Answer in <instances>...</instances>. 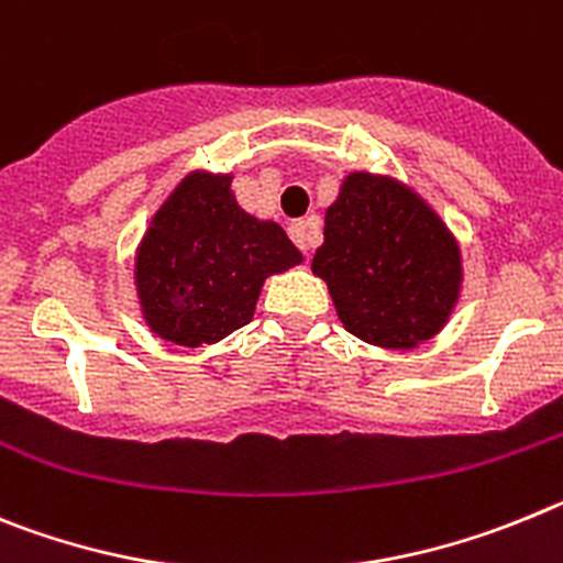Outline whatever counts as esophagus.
I'll return each mask as SVG.
<instances>
[{
	"label": "esophagus",
	"instance_id": "esophagus-1",
	"mask_svg": "<svg viewBox=\"0 0 563 563\" xmlns=\"http://www.w3.org/2000/svg\"><path fill=\"white\" fill-rule=\"evenodd\" d=\"M288 235H291V241L300 246L302 252L311 250V227H308L306 221H294V224L288 227Z\"/></svg>",
	"mask_w": 563,
	"mask_h": 563
}]
</instances>
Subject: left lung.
Returning <instances> with one entry per match:
<instances>
[{
  "label": "left lung",
  "mask_w": 563,
  "mask_h": 563,
  "mask_svg": "<svg viewBox=\"0 0 563 563\" xmlns=\"http://www.w3.org/2000/svg\"><path fill=\"white\" fill-rule=\"evenodd\" d=\"M311 272L342 325L367 344L412 351L443 331L460 300L463 257L438 212L393 176L356 170L325 210Z\"/></svg>",
  "instance_id": "left-lung-1"
}]
</instances>
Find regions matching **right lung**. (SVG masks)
I'll return each instance as SVG.
<instances>
[{"label":"right lung","mask_w":563,"mask_h":563,"mask_svg":"<svg viewBox=\"0 0 563 563\" xmlns=\"http://www.w3.org/2000/svg\"><path fill=\"white\" fill-rule=\"evenodd\" d=\"M302 263L280 224L250 216L232 174L194 170L154 212L134 257L145 325L185 347L216 344L255 317L266 277Z\"/></svg>","instance_id":"1"}]
</instances>
